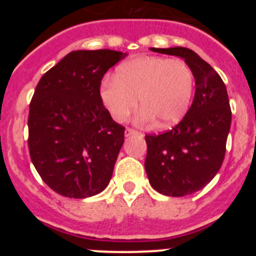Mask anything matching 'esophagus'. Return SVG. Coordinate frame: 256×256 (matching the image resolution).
I'll return each mask as SVG.
<instances>
[{
    "label": "esophagus",
    "instance_id": "obj_1",
    "mask_svg": "<svg viewBox=\"0 0 256 256\" xmlns=\"http://www.w3.org/2000/svg\"><path fill=\"white\" fill-rule=\"evenodd\" d=\"M124 133H126V137H130V136H132V134H138V132L134 130H132V128H126V132Z\"/></svg>",
    "mask_w": 256,
    "mask_h": 256
}]
</instances>
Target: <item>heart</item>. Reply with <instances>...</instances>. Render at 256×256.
I'll return each mask as SVG.
<instances>
[{
  "mask_svg": "<svg viewBox=\"0 0 256 256\" xmlns=\"http://www.w3.org/2000/svg\"><path fill=\"white\" fill-rule=\"evenodd\" d=\"M195 76L186 61L160 56H144L128 61L116 70L115 78L105 79L100 96L110 116L118 123L142 106L136 122L160 126L177 124L188 112Z\"/></svg>",
  "mask_w": 256,
  "mask_h": 256,
  "instance_id": "1",
  "label": "heart"
}]
</instances>
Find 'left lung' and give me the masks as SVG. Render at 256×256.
Masks as SVG:
<instances>
[{
	"instance_id": "obj_1",
	"label": "left lung",
	"mask_w": 256,
	"mask_h": 256,
	"mask_svg": "<svg viewBox=\"0 0 256 256\" xmlns=\"http://www.w3.org/2000/svg\"><path fill=\"white\" fill-rule=\"evenodd\" d=\"M151 50L184 58L195 76V97L182 120L168 132L144 136L150 184L162 195L180 198L204 188L220 169L232 112L226 84L196 52L186 47Z\"/></svg>"
}]
</instances>
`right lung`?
Returning a JSON list of instances; mask_svg holds the SVG:
<instances>
[{
	"label": "right lung",
	"instance_id": "1",
	"mask_svg": "<svg viewBox=\"0 0 256 256\" xmlns=\"http://www.w3.org/2000/svg\"><path fill=\"white\" fill-rule=\"evenodd\" d=\"M123 52L79 50L68 54L40 79L28 116L30 159L58 195H97L112 180L124 142L100 96L104 76Z\"/></svg>",
	"mask_w": 256,
	"mask_h": 256
}]
</instances>
